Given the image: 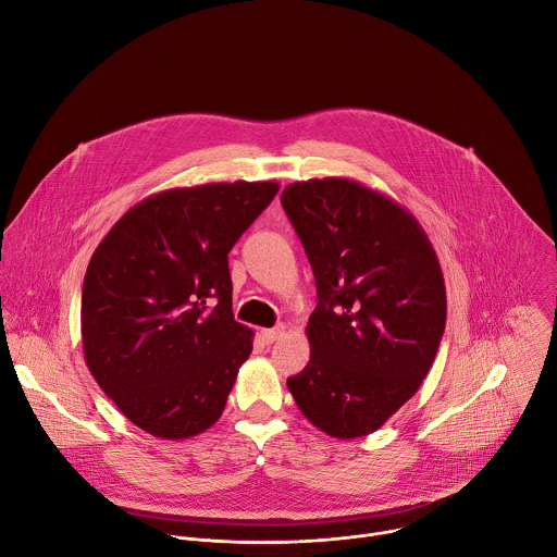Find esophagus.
<instances>
[{"instance_id": "esophagus-1", "label": "esophagus", "mask_w": 557, "mask_h": 557, "mask_svg": "<svg viewBox=\"0 0 557 557\" xmlns=\"http://www.w3.org/2000/svg\"><path fill=\"white\" fill-rule=\"evenodd\" d=\"M285 331H287L285 324H278L274 329H263L261 331V339H263V344H274V342H278L285 335Z\"/></svg>"}]
</instances>
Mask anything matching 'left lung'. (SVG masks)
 I'll list each match as a JSON object with an SVG mask.
<instances>
[{
	"instance_id": "8db88e82",
	"label": "left lung",
	"mask_w": 557,
	"mask_h": 557,
	"mask_svg": "<svg viewBox=\"0 0 557 557\" xmlns=\"http://www.w3.org/2000/svg\"><path fill=\"white\" fill-rule=\"evenodd\" d=\"M281 202L318 285L311 359L287 388L318 430L366 436L434 363L447 318L438 257L408 209L359 182H296Z\"/></svg>"
}]
</instances>
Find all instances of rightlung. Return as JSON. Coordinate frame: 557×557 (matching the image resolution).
<instances>
[{
	"instance_id": "right-lung-1",
	"label": "right lung",
	"mask_w": 557,
	"mask_h": 557,
	"mask_svg": "<svg viewBox=\"0 0 557 557\" xmlns=\"http://www.w3.org/2000/svg\"><path fill=\"white\" fill-rule=\"evenodd\" d=\"M276 182L173 187L134 205L90 257L82 289L86 366L145 432L211 428L255 333L233 320L228 252Z\"/></svg>"
}]
</instances>
